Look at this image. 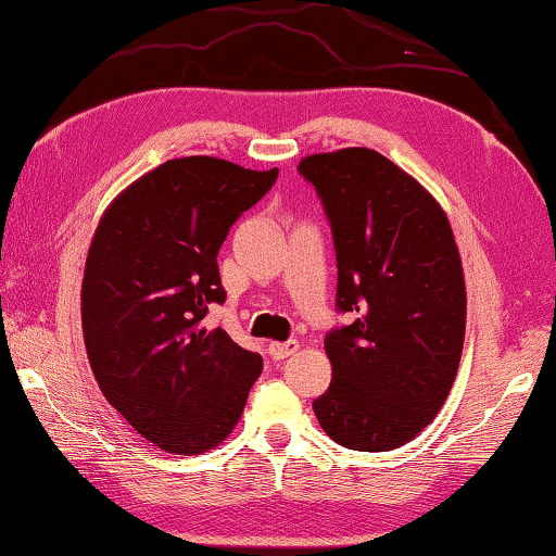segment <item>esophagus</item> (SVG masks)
<instances>
[{
    "label": "esophagus",
    "instance_id": "1",
    "mask_svg": "<svg viewBox=\"0 0 556 556\" xmlns=\"http://www.w3.org/2000/svg\"><path fill=\"white\" fill-rule=\"evenodd\" d=\"M298 342L295 339H290V342H273L270 346H268V354H270V358L273 362H283V358H288V356H293L295 352H298Z\"/></svg>",
    "mask_w": 556,
    "mask_h": 556
}]
</instances>
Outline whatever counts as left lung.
Segmentation results:
<instances>
[{
	"instance_id": "1",
	"label": "left lung",
	"mask_w": 556,
	"mask_h": 556,
	"mask_svg": "<svg viewBox=\"0 0 556 556\" xmlns=\"http://www.w3.org/2000/svg\"><path fill=\"white\" fill-rule=\"evenodd\" d=\"M332 227L337 309L325 337L332 383L313 401L323 430L356 452L397 450L440 413L459 368L466 288L444 210L371 149L300 161Z\"/></svg>"
}]
</instances>
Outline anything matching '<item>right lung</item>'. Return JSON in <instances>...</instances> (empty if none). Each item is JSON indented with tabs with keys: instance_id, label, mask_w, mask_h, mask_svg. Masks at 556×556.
<instances>
[{
	"instance_id": "1",
	"label": "right lung",
	"mask_w": 556,
	"mask_h": 556,
	"mask_svg": "<svg viewBox=\"0 0 556 556\" xmlns=\"http://www.w3.org/2000/svg\"><path fill=\"white\" fill-rule=\"evenodd\" d=\"M278 168L188 155L131 182L100 219L83 278V334L110 405L168 454L217 446L263 358L202 325L222 305L217 253Z\"/></svg>"
}]
</instances>
